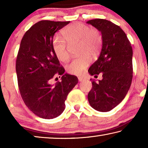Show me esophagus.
<instances>
[{"instance_id":"obj_1","label":"esophagus","mask_w":148,"mask_h":148,"mask_svg":"<svg viewBox=\"0 0 148 148\" xmlns=\"http://www.w3.org/2000/svg\"><path fill=\"white\" fill-rule=\"evenodd\" d=\"M78 79H79V81L82 82V81H84V80L86 79V77H84V76H79V77H78Z\"/></svg>"}]
</instances>
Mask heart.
<instances>
[{
  "instance_id": "heart-1",
  "label": "heart",
  "mask_w": 148,
  "mask_h": 148,
  "mask_svg": "<svg viewBox=\"0 0 148 148\" xmlns=\"http://www.w3.org/2000/svg\"><path fill=\"white\" fill-rule=\"evenodd\" d=\"M63 39L56 37L52 42L55 54L60 61L66 62L69 59V53L65 41L68 44L79 42L78 53L76 57L66 66L69 73L74 75L82 74L91 61V56L96 57L100 51L102 43L101 32L97 29H90L82 23H73L66 26L62 31Z\"/></svg>"
}]
</instances>
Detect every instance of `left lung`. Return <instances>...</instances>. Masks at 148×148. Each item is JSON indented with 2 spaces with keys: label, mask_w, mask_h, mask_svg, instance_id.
Returning <instances> with one entry per match:
<instances>
[{
  "label": "left lung",
  "mask_w": 148,
  "mask_h": 148,
  "mask_svg": "<svg viewBox=\"0 0 148 148\" xmlns=\"http://www.w3.org/2000/svg\"><path fill=\"white\" fill-rule=\"evenodd\" d=\"M101 32L102 47L98 59L88 70L91 76L101 73L102 79L92 80L88 101L95 110L108 112L126 96L132 79V49L121 28L108 20L95 19L87 22Z\"/></svg>",
  "instance_id": "obj_1"
}]
</instances>
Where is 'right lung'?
Wrapping results in <instances>:
<instances>
[{
	"label": "right lung",
	"mask_w": 148,
	"mask_h": 148,
	"mask_svg": "<svg viewBox=\"0 0 148 148\" xmlns=\"http://www.w3.org/2000/svg\"><path fill=\"white\" fill-rule=\"evenodd\" d=\"M69 23L42 20L25 33L20 44L16 64L20 94L27 108L43 119L62 113L67 95L78 82L74 75L63 74L52 47L55 33ZM57 75L62 76V82L52 84Z\"/></svg>",
	"instance_id": "right-lung-1"
}]
</instances>
